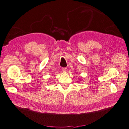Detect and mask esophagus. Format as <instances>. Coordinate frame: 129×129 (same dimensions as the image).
I'll return each instance as SVG.
<instances>
[{"mask_svg": "<svg viewBox=\"0 0 129 129\" xmlns=\"http://www.w3.org/2000/svg\"><path fill=\"white\" fill-rule=\"evenodd\" d=\"M62 71H63V72H66L68 71V69H67V68H62Z\"/></svg>", "mask_w": 129, "mask_h": 129, "instance_id": "esophagus-1", "label": "esophagus"}]
</instances>
